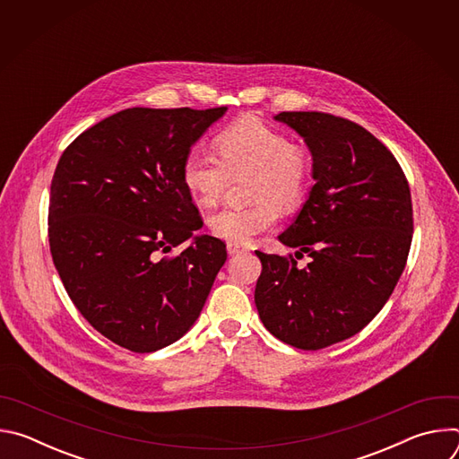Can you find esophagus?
<instances>
[{
    "label": "esophagus",
    "instance_id": "34e87169",
    "mask_svg": "<svg viewBox=\"0 0 459 459\" xmlns=\"http://www.w3.org/2000/svg\"><path fill=\"white\" fill-rule=\"evenodd\" d=\"M227 252H229L230 255H234V254L248 252V248H247V247H243V245H239V243H227Z\"/></svg>",
    "mask_w": 459,
    "mask_h": 459
}]
</instances>
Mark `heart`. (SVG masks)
<instances>
[{
    "instance_id": "heart-1",
    "label": "heart",
    "mask_w": 459,
    "mask_h": 459,
    "mask_svg": "<svg viewBox=\"0 0 459 459\" xmlns=\"http://www.w3.org/2000/svg\"><path fill=\"white\" fill-rule=\"evenodd\" d=\"M220 158L194 149L181 167V181L194 204L212 207L221 198L230 176L252 172L248 207H227L209 218V229L229 243H248L273 229L280 209L292 211L305 200L310 181L308 156L281 130L257 117L247 116L216 138Z\"/></svg>"
}]
</instances>
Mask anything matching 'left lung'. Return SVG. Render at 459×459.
<instances>
[{
  "label": "left lung",
  "instance_id": "obj_1",
  "mask_svg": "<svg viewBox=\"0 0 459 459\" xmlns=\"http://www.w3.org/2000/svg\"><path fill=\"white\" fill-rule=\"evenodd\" d=\"M312 154L307 202L278 239L298 261L255 250L254 301L265 329L303 351L358 334L394 290L411 250L409 181L392 152L361 125L325 112H280Z\"/></svg>",
  "mask_w": 459,
  "mask_h": 459
}]
</instances>
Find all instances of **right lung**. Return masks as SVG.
Segmentation results:
<instances>
[{
  "mask_svg": "<svg viewBox=\"0 0 459 459\" xmlns=\"http://www.w3.org/2000/svg\"><path fill=\"white\" fill-rule=\"evenodd\" d=\"M227 107H134L105 117L61 154L48 204V243L69 298L94 329L133 352L178 342L198 319L227 259L181 167ZM185 240L174 258H160Z\"/></svg>",
  "mask_w": 459,
  "mask_h": 459,
  "instance_id": "1",
  "label": "right lung"
}]
</instances>
